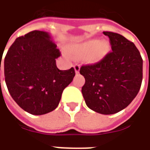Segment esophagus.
<instances>
[{
  "label": "esophagus",
  "mask_w": 150,
  "mask_h": 150,
  "mask_svg": "<svg viewBox=\"0 0 150 150\" xmlns=\"http://www.w3.org/2000/svg\"><path fill=\"white\" fill-rule=\"evenodd\" d=\"M74 68H75V71L76 74H79V70H80V65L78 64H75L74 65Z\"/></svg>",
  "instance_id": "1"
}]
</instances>
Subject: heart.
Returning a JSON list of instances; mask_svg holds the SVG:
<instances>
[{"label":"heart","mask_w":150,"mask_h":150,"mask_svg":"<svg viewBox=\"0 0 150 150\" xmlns=\"http://www.w3.org/2000/svg\"><path fill=\"white\" fill-rule=\"evenodd\" d=\"M110 49V44L106 40L96 39L82 43L73 44L67 47V52L73 58H83L88 63H97L106 56Z\"/></svg>","instance_id":"obj_1"}]
</instances>
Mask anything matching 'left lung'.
<instances>
[{"label":"left lung","mask_w":150,"mask_h":150,"mask_svg":"<svg viewBox=\"0 0 150 150\" xmlns=\"http://www.w3.org/2000/svg\"><path fill=\"white\" fill-rule=\"evenodd\" d=\"M110 38L111 52L99 62L82 66L85 78L82 94L86 106L102 115H113L125 109L134 100L142 82L143 60L131 41L112 32H103Z\"/></svg>","instance_id":"8db88e82"}]
</instances>
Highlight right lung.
I'll return each mask as SVG.
<instances>
[{
  "instance_id": "right-lung-1",
  "label": "right lung",
  "mask_w": 150,
  "mask_h": 150,
  "mask_svg": "<svg viewBox=\"0 0 150 150\" xmlns=\"http://www.w3.org/2000/svg\"><path fill=\"white\" fill-rule=\"evenodd\" d=\"M56 47L49 33L35 30L16 38L5 55L4 78L8 92L31 115L54 110L75 75L73 67L57 68L55 59L60 52Z\"/></svg>"
}]
</instances>
